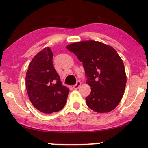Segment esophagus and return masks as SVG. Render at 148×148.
<instances>
[{"label": "esophagus", "instance_id": "obj_1", "mask_svg": "<svg viewBox=\"0 0 148 148\" xmlns=\"http://www.w3.org/2000/svg\"><path fill=\"white\" fill-rule=\"evenodd\" d=\"M81 83L80 82V81H77V82H76V84L74 85V87H73V88H74L75 90L78 89V88H79L80 86H81Z\"/></svg>", "mask_w": 148, "mask_h": 148}]
</instances>
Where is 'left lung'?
I'll return each mask as SVG.
<instances>
[{
    "instance_id": "obj_1",
    "label": "left lung",
    "mask_w": 148,
    "mask_h": 148,
    "mask_svg": "<svg viewBox=\"0 0 148 148\" xmlns=\"http://www.w3.org/2000/svg\"><path fill=\"white\" fill-rule=\"evenodd\" d=\"M67 49L83 62L86 83L91 87L86 97L88 106L97 113L114 109L122 99L127 82L125 66L116 51L93 40L71 44Z\"/></svg>"
}]
</instances>
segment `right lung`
I'll return each mask as SVG.
<instances>
[{"label": "right lung", "instance_id": "1", "mask_svg": "<svg viewBox=\"0 0 148 148\" xmlns=\"http://www.w3.org/2000/svg\"><path fill=\"white\" fill-rule=\"evenodd\" d=\"M52 51L45 48L33 58L25 76V86L32 104L44 113L62 109L69 90L64 86L53 65Z\"/></svg>", "mask_w": 148, "mask_h": 148}]
</instances>
